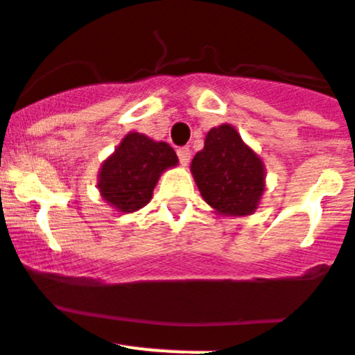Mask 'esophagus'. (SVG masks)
Listing matches in <instances>:
<instances>
[{
    "label": "esophagus",
    "mask_w": 355,
    "mask_h": 355,
    "mask_svg": "<svg viewBox=\"0 0 355 355\" xmlns=\"http://www.w3.org/2000/svg\"><path fill=\"white\" fill-rule=\"evenodd\" d=\"M177 155H178V160H180V164L186 166L187 162L191 160V150L189 146H180L177 150Z\"/></svg>",
    "instance_id": "obj_1"
}]
</instances>
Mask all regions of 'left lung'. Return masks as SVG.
<instances>
[{"label": "left lung", "instance_id": "8db88e82", "mask_svg": "<svg viewBox=\"0 0 355 355\" xmlns=\"http://www.w3.org/2000/svg\"><path fill=\"white\" fill-rule=\"evenodd\" d=\"M203 200L225 216H248L264 191V166L230 125L211 128L191 162Z\"/></svg>", "mask_w": 355, "mask_h": 355}]
</instances>
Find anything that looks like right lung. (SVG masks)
<instances>
[{
	"label": "right lung",
	"instance_id": "obj_1",
	"mask_svg": "<svg viewBox=\"0 0 355 355\" xmlns=\"http://www.w3.org/2000/svg\"><path fill=\"white\" fill-rule=\"evenodd\" d=\"M177 162V153L168 143H155L132 132L103 162L98 187L101 196L118 211H139L152 198L160 173Z\"/></svg>",
	"mask_w": 355,
	"mask_h": 355
}]
</instances>
